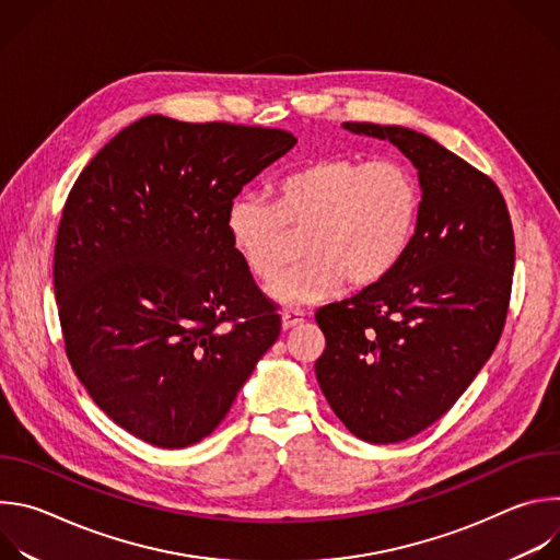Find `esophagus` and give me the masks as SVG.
<instances>
[{"mask_svg":"<svg viewBox=\"0 0 560 560\" xmlns=\"http://www.w3.org/2000/svg\"><path fill=\"white\" fill-rule=\"evenodd\" d=\"M301 322H305V312H303V310H285V312L281 314V326H283V330H290V328H294V326L301 324Z\"/></svg>","mask_w":560,"mask_h":560,"instance_id":"esophagus-1","label":"esophagus"}]
</instances>
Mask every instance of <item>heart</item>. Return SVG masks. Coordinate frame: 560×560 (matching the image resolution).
Here are the masks:
<instances>
[{
  "instance_id": "heart-1",
  "label": "heart",
  "mask_w": 560,
  "mask_h": 560,
  "mask_svg": "<svg viewBox=\"0 0 560 560\" xmlns=\"http://www.w3.org/2000/svg\"><path fill=\"white\" fill-rule=\"evenodd\" d=\"M419 214V186L394 159L359 162L324 156L285 175L272 203L238 195L225 212L232 250L264 283L275 281L292 255L290 234H303V264L272 285L288 305L328 296L343 279L365 288L404 259Z\"/></svg>"
}]
</instances>
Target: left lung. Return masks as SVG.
I'll use <instances>...</instances> for the list:
<instances>
[{"label":"left lung","instance_id":"8db88e82","mask_svg":"<svg viewBox=\"0 0 560 560\" xmlns=\"http://www.w3.org/2000/svg\"><path fill=\"white\" fill-rule=\"evenodd\" d=\"M343 128L392 141L421 186L404 259L378 283L316 310L322 392L354 436L387 445L439 421L492 357L512 292L514 232L497 184L439 141L404 126Z\"/></svg>","mask_w":560,"mask_h":560}]
</instances>
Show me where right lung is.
Segmentation results:
<instances>
[{
	"instance_id": "right-lung-1",
	"label": "right lung",
	"mask_w": 560,
	"mask_h": 560,
	"mask_svg": "<svg viewBox=\"0 0 560 560\" xmlns=\"http://www.w3.org/2000/svg\"><path fill=\"white\" fill-rule=\"evenodd\" d=\"M294 143L281 128L150 115L68 195L52 266L68 361L154 447L208 436L279 339L281 316L232 250L225 212Z\"/></svg>"
}]
</instances>
